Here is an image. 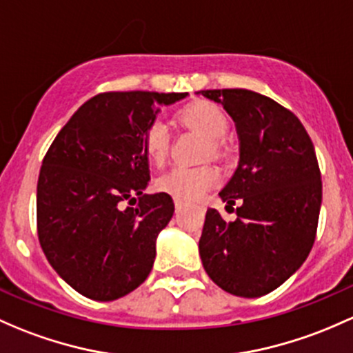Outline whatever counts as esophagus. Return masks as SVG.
Masks as SVG:
<instances>
[{
    "label": "esophagus",
    "instance_id": "34e87169",
    "mask_svg": "<svg viewBox=\"0 0 353 353\" xmlns=\"http://www.w3.org/2000/svg\"><path fill=\"white\" fill-rule=\"evenodd\" d=\"M174 206H176V211H181V208H183V201L176 199V201H174Z\"/></svg>",
    "mask_w": 353,
    "mask_h": 353
}]
</instances>
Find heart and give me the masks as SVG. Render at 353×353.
<instances>
[{"instance_id": "1", "label": "heart", "mask_w": 353, "mask_h": 353, "mask_svg": "<svg viewBox=\"0 0 353 353\" xmlns=\"http://www.w3.org/2000/svg\"><path fill=\"white\" fill-rule=\"evenodd\" d=\"M179 118L184 123L198 130L210 140V150L218 152L220 142L228 130V118L218 105L210 101H196L181 110ZM143 148L154 164H161L169 152V130L162 120H154L143 132ZM220 174L214 167L176 165L157 179L159 191L174 196L179 201H194L211 188L216 186Z\"/></svg>"}]
</instances>
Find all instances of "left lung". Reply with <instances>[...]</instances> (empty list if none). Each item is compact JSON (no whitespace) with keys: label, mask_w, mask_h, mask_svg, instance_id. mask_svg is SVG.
<instances>
[{"label":"left lung","mask_w":353,"mask_h":353,"mask_svg":"<svg viewBox=\"0 0 353 353\" xmlns=\"http://www.w3.org/2000/svg\"><path fill=\"white\" fill-rule=\"evenodd\" d=\"M223 105L240 140L235 174L221 189L236 220L206 211L199 239L214 284L259 298L285 283L310 255L321 208V174L313 142L294 113L248 89L199 91Z\"/></svg>","instance_id":"left-lung-1"}]
</instances>
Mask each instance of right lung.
<instances>
[{"mask_svg": "<svg viewBox=\"0 0 353 353\" xmlns=\"http://www.w3.org/2000/svg\"><path fill=\"white\" fill-rule=\"evenodd\" d=\"M188 92H101L52 142L37 184V230L47 261L79 294L113 301L139 288L155 240L174 214L167 192L143 194L150 170L143 132L157 105ZM137 203L135 208L123 203Z\"/></svg>", "mask_w": 353, "mask_h": 353, "instance_id": "1", "label": "right lung"}]
</instances>
